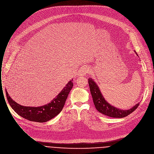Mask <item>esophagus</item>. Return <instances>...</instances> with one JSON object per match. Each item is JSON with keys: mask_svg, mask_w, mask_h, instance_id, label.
<instances>
[{"mask_svg": "<svg viewBox=\"0 0 154 154\" xmlns=\"http://www.w3.org/2000/svg\"><path fill=\"white\" fill-rule=\"evenodd\" d=\"M90 72V69L88 67H85L82 68L78 72V76H84V75H86L87 74L89 73Z\"/></svg>", "mask_w": 154, "mask_h": 154, "instance_id": "34e87169", "label": "esophagus"}]
</instances>
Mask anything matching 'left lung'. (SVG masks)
<instances>
[{
	"mask_svg": "<svg viewBox=\"0 0 154 154\" xmlns=\"http://www.w3.org/2000/svg\"><path fill=\"white\" fill-rule=\"evenodd\" d=\"M136 54L137 55V53ZM88 84L96 109L104 115L112 118H124L134 112L139 105V103L128 110H122L116 108L105 100L98 85L92 78H90L88 79Z\"/></svg>",
	"mask_w": 154,
	"mask_h": 154,
	"instance_id": "8db88e82",
	"label": "left lung"
}]
</instances>
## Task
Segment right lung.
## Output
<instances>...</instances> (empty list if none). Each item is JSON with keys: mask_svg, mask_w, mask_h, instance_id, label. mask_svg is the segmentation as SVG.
<instances>
[{"mask_svg": "<svg viewBox=\"0 0 154 154\" xmlns=\"http://www.w3.org/2000/svg\"><path fill=\"white\" fill-rule=\"evenodd\" d=\"M73 79L70 81L51 102L39 107L21 106L13 100L6 90L8 102L14 110L21 117L30 121L45 122L58 115L62 110L66 100L73 87Z\"/></svg>", "mask_w": 154, "mask_h": 154, "instance_id": "1", "label": "right lung"}]
</instances>
